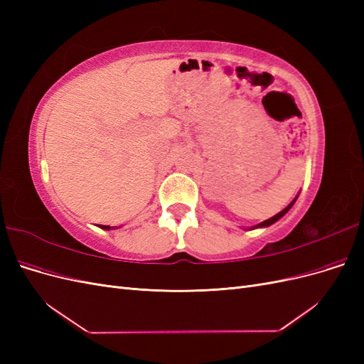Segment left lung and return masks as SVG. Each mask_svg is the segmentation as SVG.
<instances>
[{"instance_id": "8db88e82", "label": "left lung", "mask_w": 364, "mask_h": 364, "mask_svg": "<svg viewBox=\"0 0 364 364\" xmlns=\"http://www.w3.org/2000/svg\"><path fill=\"white\" fill-rule=\"evenodd\" d=\"M294 202H296V199H294V200H293V202H291V203H290V205H289L287 208H285V209H282V211H281V213H278L277 215H273L272 218L266 220V222H262V223H259V225H258L257 228H262V226H264V228H266V226H270V225H273L274 222H278V220H279V218H281V217H282V215H284L285 213H287V211H289V209H290V208L293 206V203H294Z\"/></svg>"}]
</instances>
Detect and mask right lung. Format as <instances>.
<instances>
[{"mask_svg": "<svg viewBox=\"0 0 364 364\" xmlns=\"http://www.w3.org/2000/svg\"><path fill=\"white\" fill-rule=\"evenodd\" d=\"M102 228H103V229H111L109 226H103V225H102Z\"/></svg>", "mask_w": 364, "mask_h": 364, "instance_id": "1", "label": "right lung"}]
</instances>
